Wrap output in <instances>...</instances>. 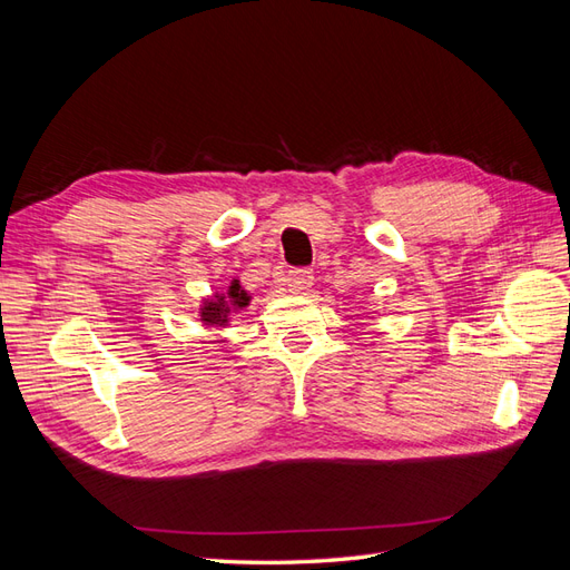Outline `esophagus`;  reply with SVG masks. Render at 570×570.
I'll return each mask as SVG.
<instances>
[{"instance_id": "34e87169", "label": "esophagus", "mask_w": 570, "mask_h": 570, "mask_svg": "<svg viewBox=\"0 0 570 570\" xmlns=\"http://www.w3.org/2000/svg\"><path fill=\"white\" fill-rule=\"evenodd\" d=\"M314 285V273L306 271V268H295L287 273V287L292 292H297V295H306L308 289Z\"/></svg>"}]
</instances>
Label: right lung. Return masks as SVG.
I'll return each mask as SVG.
<instances>
[{
	"mask_svg": "<svg viewBox=\"0 0 570 570\" xmlns=\"http://www.w3.org/2000/svg\"><path fill=\"white\" fill-rule=\"evenodd\" d=\"M249 295L247 289L239 285V281H233L230 287L223 292H216L214 297L204 299V304L199 306V321L204 325H228V316L230 312H237V308H245L249 304Z\"/></svg>",
	"mask_w": 570,
	"mask_h": 570,
	"instance_id": "1",
	"label": "right lung"
}]
</instances>
